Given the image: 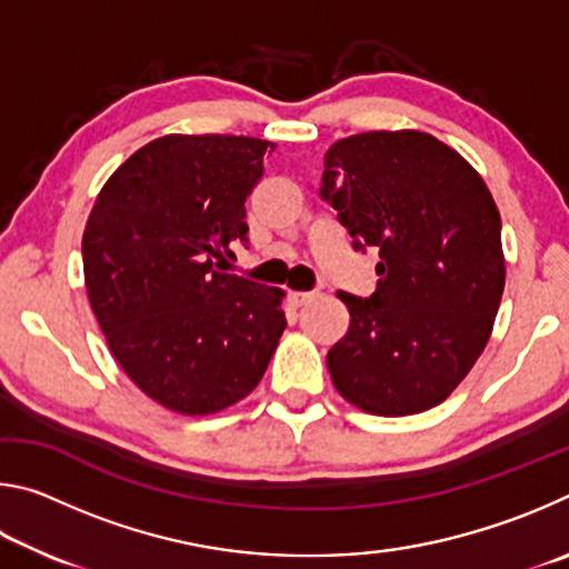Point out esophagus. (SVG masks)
I'll list each match as a JSON object with an SVG mask.
<instances>
[{"mask_svg":"<svg viewBox=\"0 0 569 569\" xmlns=\"http://www.w3.org/2000/svg\"><path fill=\"white\" fill-rule=\"evenodd\" d=\"M313 298H316V293H313V291H296V293L288 296V301H291V306L301 308V306H306V303H311Z\"/></svg>","mask_w":569,"mask_h":569,"instance_id":"1","label":"esophagus"}]
</instances>
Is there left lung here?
I'll return each mask as SVG.
<instances>
[{"label": "left lung", "instance_id": "1", "mask_svg": "<svg viewBox=\"0 0 569 569\" xmlns=\"http://www.w3.org/2000/svg\"><path fill=\"white\" fill-rule=\"evenodd\" d=\"M321 198L356 250L377 248V291H339L349 331L326 356L346 401L407 417L445 401L485 351L505 291L502 220L479 172L419 130L333 142Z\"/></svg>", "mask_w": 569, "mask_h": 569}]
</instances>
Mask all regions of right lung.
Masks as SVG:
<instances>
[{
    "label": "right lung",
    "mask_w": 569,
    "mask_h": 569,
    "mask_svg": "<svg viewBox=\"0 0 569 569\" xmlns=\"http://www.w3.org/2000/svg\"><path fill=\"white\" fill-rule=\"evenodd\" d=\"M273 142L166 134L104 182L82 236L88 298L114 359L152 401L203 417L248 397L286 329L281 288L223 273Z\"/></svg>",
    "instance_id": "right-lung-1"
}]
</instances>
